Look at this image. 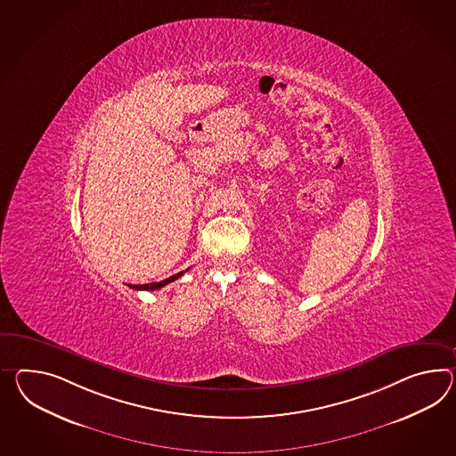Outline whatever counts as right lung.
<instances>
[{"mask_svg": "<svg viewBox=\"0 0 456 456\" xmlns=\"http://www.w3.org/2000/svg\"><path fill=\"white\" fill-rule=\"evenodd\" d=\"M184 272H179L176 275H173V277L167 278V280H163V281H156V283H145V285H128L130 289H150V291H153V289H163L165 285L167 283H171V281H175L176 278L181 277Z\"/></svg>", "mask_w": 456, "mask_h": 456, "instance_id": "obj_1", "label": "right lung"}]
</instances>
